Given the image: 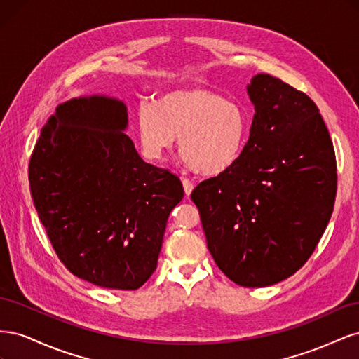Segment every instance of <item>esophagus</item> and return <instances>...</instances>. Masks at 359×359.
Masks as SVG:
<instances>
[{
	"instance_id": "obj_1",
	"label": "esophagus",
	"mask_w": 359,
	"mask_h": 359,
	"mask_svg": "<svg viewBox=\"0 0 359 359\" xmlns=\"http://www.w3.org/2000/svg\"><path fill=\"white\" fill-rule=\"evenodd\" d=\"M182 187H184V191H186V196H190V193H191L193 189H194V184H193L190 180L184 178V180H182Z\"/></svg>"
}]
</instances>
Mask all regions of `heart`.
I'll list each match as a JSON object with an SVG mask.
<instances>
[{"instance_id": "heart-1", "label": "heart", "mask_w": 359, "mask_h": 359, "mask_svg": "<svg viewBox=\"0 0 359 359\" xmlns=\"http://www.w3.org/2000/svg\"><path fill=\"white\" fill-rule=\"evenodd\" d=\"M252 127V116L235 100L202 86L161 94L137 112L136 128L145 157L165 158L180 137L187 165L205 175H219L240 160Z\"/></svg>"}]
</instances>
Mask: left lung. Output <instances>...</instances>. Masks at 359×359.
Instances as JSON below:
<instances>
[{"instance_id": "8db88e82", "label": "left lung", "mask_w": 359, "mask_h": 359, "mask_svg": "<svg viewBox=\"0 0 359 359\" xmlns=\"http://www.w3.org/2000/svg\"><path fill=\"white\" fill-rule=\"evenodd\" d=\"M255 106L235 165L191 191L206 245L233 283L265 287L307 262L334 210L335 154L309 95L259 73L247 85Z\"/></svg>"}]
</instances>
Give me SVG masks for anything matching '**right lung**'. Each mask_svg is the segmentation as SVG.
<instances>
[{"mask_svg": "<svg viewBox=\"0 0 359 359\" xmlns=\"http://www.w3.org/2000/svg\"><path fill=\"white\" fill-rule=\"evenodd\" d=\"M127 106L82 95L57 106L29 160L31 198L61 262L90 283L135 290L154 273L178 177L145 163Z\"/></svg>", "mask_w": 359, "mask_h": 359, "instance_id": "obj_1", "label": "right lung"}]
</instances>
